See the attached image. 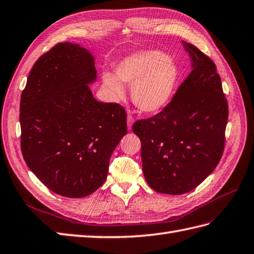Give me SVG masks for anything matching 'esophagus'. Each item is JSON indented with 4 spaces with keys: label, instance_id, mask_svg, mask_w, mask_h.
I'll list each match as a JSON object with an SVG mask.
<instances>
[{
    "label": "esophagus",
    "instance_id": "34e87169",
    "mask_svg": "<svg viewBox=\"0 0 254 254\" xmlns=\"http://www.w3.org/2000/svg\"><path fill=\"white\" fill-rule=\"evenodd\" d=\"M132 124H133V116L128 115V118H127V127H128V129H131Z\"/></svg>",
    "mask_w": 254,
    "mask_h": 254
}]
</instances>
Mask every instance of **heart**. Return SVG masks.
<instances>
[{"instance_id":"heart-1","label":"heart","mask_w":254,"mask_h":254,"mask_svg":"<svg viewBox=\"0 0 254 254\" xmlns=\"http://www.w3.org/2000/svg\"><path fill=\"white\" fill-rule=\"evenodd\" d=\"M103 84L114 101L125 98L124 83L131 86V100L138 110L155 114L170 103L179 80V69L168 55L157 50L134 52L116 66V76L106 71Z\"/></svg>"}]
</instances>
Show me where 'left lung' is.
<instances>
[{
    "instance_id": "8db88e82",
    "label": "left lung",
    "mask_w": 254,
    "mask_h": 254,
    "mask_svg": "<svg viewBox=\"0 0 254 254\" xmlns=\"http://www.w3.org/2000/svg\"><path fill=\"white\" fill-rule=\"evenodd\" d=\"M191 72L159 114L133 124L142 172L156 192L184 194L217 166L225 146L228 105L213 61L183 41Z\"/></svg>"
}]
</instances>
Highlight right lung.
<instances>
[{"label": "right lung", "mask_w": 254, "mask_h": 254, "mask_svg": "<svg viewBox=\"0 0 254 254\" xmlns=\"http://www.w3.org/2000/svg\"><path fill=\"white\" fill-rule=\"evenodd\" d=\"M94 58L79 44L59 43L32 66L20 99L24 160L53 192L82 198L98 190L127 133L125 109L93 98Z\"/></svg>", "instance_id": "right-lung-1"}]
</instances>
